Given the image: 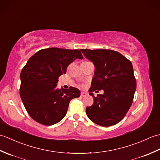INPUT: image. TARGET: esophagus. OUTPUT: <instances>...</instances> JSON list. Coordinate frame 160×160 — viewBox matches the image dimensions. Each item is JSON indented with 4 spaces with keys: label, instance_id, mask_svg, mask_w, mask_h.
<instances>
[{
    "label": "esophagus",
    "instance_id": "obj_1",
    "mask_svg": "<svg viewBox=\"0 0 160 160\" xmlns=\"http://www.w3.org/2000/svg\"><path fill=\"white\" fill-rule=\"evenodd\" d=\"M80 95H81V96H82V97H85L87 95V93H85V92H81Z\"/></svg>",
    "mask_w": 160,
    "mask_h": 160
}]
</instances>
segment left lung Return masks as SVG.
Listing matches in <instances>:
<instances>
[{"label": "left lung", "instance_id": "left-lung-1", "mask_svg": "<svg viewBox=\"0 0 160 160\" xmlns=\"http://www.w3.org/2000/svg\"><path fill=\"white\" fill-rule=\"evenodd\" d=\"M80 51L95 65L94 76L89 90V95L93 98V104L86 108L87 116L102 127L116 124L130 108L136 90L132 63L113 50ZM101 89L104 93L95 97L92 92Z\"/></svg>", "mask_w": 160, "mask_h": 160}]
</instances>
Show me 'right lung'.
I'll use <instances>...</instances> for the list:
<instances>
[{
  "label": "right lung",
  "instance_id": "obj_1",
  "mask_svg": "<svg viewBox=\"0 0 160 160\" xmlns=\"http://www.w3.org/2000/svg\"><path fill=\"white\" fill-rule=\"evenodd\" d=\"M77 58H83L80 50L52 47L38 51L28 60L20 73V96L33 120L55 124L65 116L71 100L80 97L77 88H57L58 78Z\"/></svg>",
  "mask_w": 160,
  "mask_h": 160
}]
</instances>
